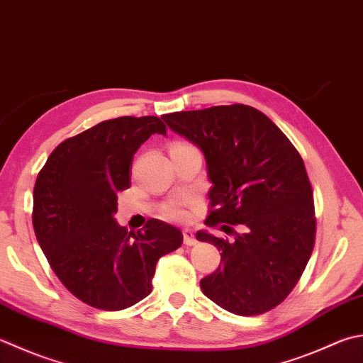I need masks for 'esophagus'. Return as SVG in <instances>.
I'll return each mask as SVG.
<instances>
[{
  "mask_svg": "<svg viewBox=\"0 0 363 363\" xmlns=\"http://www.w3.org/2000/svg\"><path fill=\"white\" fill-rule=\"evenodd\" d=\"M182 234H184V244L189 245V247L196 244V239H195V236H194V233H191L190 230H184Z\"/></svg>",
  "mask_w": 363,
  "mask_h": 363,
  "instance_id": "obj_1",
  "label": "esophagus"
}]
</instances>
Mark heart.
Masks as SVG:
<instances>
[{
  "mask_svg": "<svg viewBox=\"0 0 363 363\" xmlns=\"http://www.w3.org/2000/svg\"><path fill=\"white\" fill-rule=\"evenodd\" d=\"M190 145L187 143H181V141H176V143L172 145V149L169 151H174V149H182V147H189ZM162 214L167 218L172 220H184L187 217V212L184 209V203L182 201H169L165 206H163Z\"/></svg>",
  "mask_w": 363,
  "mask_h": 363,
  "instance_id": "heart-1",
  "label": "heart"
}]
</instances>
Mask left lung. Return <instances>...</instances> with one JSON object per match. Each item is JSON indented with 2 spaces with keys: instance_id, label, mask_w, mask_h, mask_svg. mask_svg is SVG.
<instances>
[{
  "instance_id": "obj_1",
  "label": "left lung",
  "mask_w": 363,
  "mask_h": 363,
  "mask_svg": "<svg viewBox=\"0 0 363 363\" xmlns=\"http://www.w3.org/2000/svg\"><path fill=\"white\" fill-rule=\"evenodd\" d=\"M162 119L204 154L212 182L204 223L234 236L196 233L222 252L218 269L200 281L203 293L240 316L271 311L294 289L315 247L313 190L299 151L250 105L176 111ZM234 224L245 231L236 233Z\"/></svg>"
}]
</instances>
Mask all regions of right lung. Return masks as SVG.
<instances>
[{
	"label": "right lung",
	"mask_w": 363,
	"mask_h": 363,
	"mask_svg": "<svg viewBox=\"0 0 363 363\" xmlns=\"http://www.w3.org/2000/svg\"><path fill=\"white\" fill-rule=\"evenodd\" d=\"M157 116H121L64 140L38 174L33 226L50 267L77 299L106 311L124 310L152 291L160 257L182 244V233L160 220L127 231L113 214L118 191L130 187L133 154Z\"/></svg>",
	"instance_id": "add662e5"
}]
</instances>
